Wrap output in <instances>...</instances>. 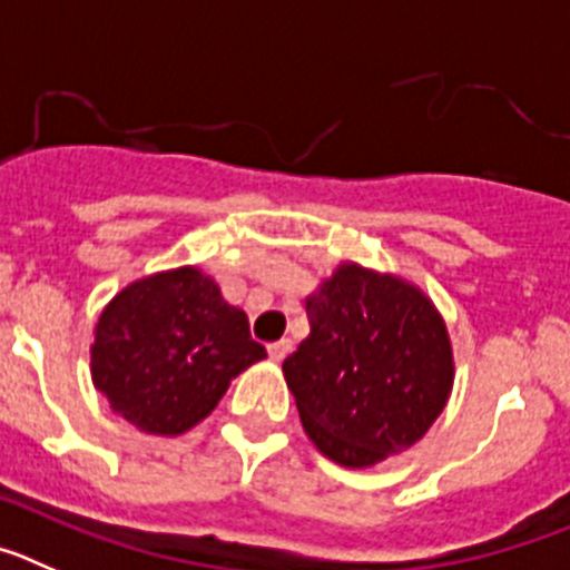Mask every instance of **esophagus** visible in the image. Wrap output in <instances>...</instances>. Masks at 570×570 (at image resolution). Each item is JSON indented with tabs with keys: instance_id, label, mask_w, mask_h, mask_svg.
<instances>
[{
	"instance_id": "1",
	"label": "esophagus",
	"mask_w": 570,
	"mask_h": 570,
	"mask_svg": "<svg viewBox=\"0 0 570 570\" xmlns=\"http://www.w3.org/2000/svg\"><path fill=\"white\" fill-rule=\"evenodd\" d=\"M269 357H273V361H284L286 355H289V348H292V341H275V343H269Z\"/></svg>"
}]
</instances>
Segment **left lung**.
I'll list each match as a JSON object with an SVG mask.
<instances>
[{"label": "left lung", "instance_id": "8db88e82", "mask_svg": "<svg viewBox=\"0 0 570 570\" xmlns=\"http://www.w3.org/2000/svg\"><path fill=\"white\" fill-rule=\"evenodd\" d=\"M309 337L284 361L312 443L363 469L417 443L454 381L445 323L406 281L343 264L306 301Z\"/></svg>", "mask_w": 570, "mask_h": 570}]
</instances>
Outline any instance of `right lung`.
I'll return each mask as SVG.
<instances>
[{
  "mask_svg": "<svg viewBox=\"0 0 570 570\" xmlns=\"http://www.w3.org/2000/svg\"><path fill=\"white\" fill-rule=\"evenodd\" d=\"M266 348L247 315L193 266L136 281L101 312L94 383L112 412L147 434H181L207 417L229 381Z\"/></svg>",
  "mask_w": 570,
  "mask_h": 570,
  "instance_id": "obj_1",
  "label": "right lung"
}]
</instances>
